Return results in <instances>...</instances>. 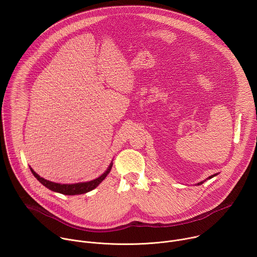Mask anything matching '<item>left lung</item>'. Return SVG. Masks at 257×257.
Here are the masks:
<instances>
[{
  "mask_svg": "<svg viewBox=\"0 0 257 257\" xmlns=\"http://www.w3.org/2000/svg\"><path fill=\"white\" fill-rule=\"evenodd\" d=\"M215 175H217V174H214V175H211V176H210V177H208V179H210V178H212V177H214V176H215ZM203 182H204V181H202V182H200V183H198V185H201V184H202V183H203Z\"/></svg>",
  "mask_w": 257,
  "mask_h": 257,
  "instance_id": "left-lung-1",
  "label": "left lung"
}]
</instances>
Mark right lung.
<instances>
[{
  "mask_svg": "<svg viewBox=\"0 0 257 257\" xmlns=\"http://www.w3.org/2000/svg\"><path fill=\"white\" fill-rule=\"evenodd\" d=\"M112 166L113 165L111 164V166L108 167V169L98 178H96L92 181H89V182L76 183V184H59V183L51 182V181H48V180L42 178L41 176L36 174L31 168H30V171L33 174V176L38 179L44 186H46L50 190L59 192V193L65 194V195H77V194H83V193L89 192V191L93 190L95 187H97V185L100 184V182H102V180L107 176L109 171H111Z\"/></svg>",
  "mask_w": 257,
  "mask_h": 257,
  "instance_id": "add662e5",
  "label": "right lung"
}]
</instances>
